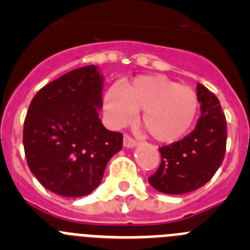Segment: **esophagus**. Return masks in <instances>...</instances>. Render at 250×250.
Segmentation results:
<instances>
[{
  "label": "esophagus",
  "mask_w": 250,
  "mask_h": 250,
  "mask_svg": "<svg viewBox=\"0 0 250 250\" xmlns=\"http://www.w3.org/2000/svg\"><path fill=\"white\" fill-rule=\"evenodd\" d=\"M124 146L127 149H132V147L138 146V141L131 139L129 135H124Z\"/></svg>",
  "instance_id": "34e87169"
}]
</instances>
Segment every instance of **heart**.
Instances as JSON below:
<instances>
[{"instance_id":"b5f03b06","label":"heart","mask_w":250,"mask_h":250,"mask_svg":"<svg viewBox=\"0 0 250 250\" xmlns=\"http://www.w3.org/2000/svg\"><path fill=\"white\" fill-rule=\"evenodd\" d=\"M143 111L141 124L159 143L184 138L195 123L199 99L191 87L165 76H140L124 89L111 86L104 98L105 116L112 126H124Z\"/></svg>"}]
</instances>
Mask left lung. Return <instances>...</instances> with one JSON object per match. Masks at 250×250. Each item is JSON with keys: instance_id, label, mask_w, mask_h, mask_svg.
I'll use <instances>...</instances> for the list:
<instances>
[{"instance_id": "obj_1", "label": "left lung", "mask_w": 250, "mask_h": 250, "mask_svg": "<svg viewBox=\"0 0 250 250\" xmlns=\"http://www.w3.org/2000/svg\"><path fill=\"white\" fill-rule=\"evenodd\" d=\"M200 115L195 129L183 140L159 149L161 164L149 178L155 190L170 195L202 188L222 165L227 146V120L219 100L198 83Z\"/></svg>"}]
</instances>
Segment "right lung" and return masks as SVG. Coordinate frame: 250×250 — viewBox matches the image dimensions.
<instances>
[{
  "label": "right lung",
  "instance_id": "obj_1",
  "mask_svg": "<svg viewBox=\"0 0 250 250\" xmlns=\"http://www.w3.org/2000/svg\"><path fill=\"white\" fill-rule=\"evenodd\" d=\"M104 76L95 65L76 68L47 83L32 99L23 125L31 173L55 194L85 196L103 180L123 135L99 119Z\"/></svg>",
  "mask_w": 250,
  "mask_h": 250
}]
</instances>
